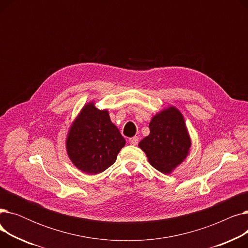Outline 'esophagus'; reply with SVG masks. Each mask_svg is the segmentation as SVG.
<instances>
[{"label": "esophagus", "mask_w": 248, "mask_h": 248, "mask_svg": "<svg viewBox=\"0 0 248 248\" xmlns=\"http://www.w3.org/2000/svg\"><path fill=\"white\" fill-rule=\"evenodd\" d=\"M129 144L133 145V146H137L139 144V137H133L128 140Z\"/></svg>", "instance_id": "34e87169"}]
</instances>
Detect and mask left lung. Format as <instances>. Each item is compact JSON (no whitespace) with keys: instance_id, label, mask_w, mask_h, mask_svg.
Returning <instances> with one entry per match:
<instances>
[{"instance_id":"1","label":"left lung","mask_w":248,"mask_h":248,"mask_svg":"<svg viewBox=\"0 0 248 248\" xmlns=\"http://www.w3.org/2000/svg\"><path fill=\"white\" fill-rule=\"evenodd\" d=\"M149 127L150 135L140 141L139 147L155 169L170 174L184 161L191 147L183 115L176 108H169L155 114Z\"/></svg>"}]
</instances>
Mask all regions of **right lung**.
I'll use <instances>...</instances> for the list:
<instances>
[{
  "label": "right lung",
  "instance_id": "add662e5",
  "mask_svg": "<svg viewBox=\"0 0 248 248\" xmlns=\"http://www.w3.org/2000/svg\"><path fill=\"white\" fill-rule=\"evenodd\" d=\"M125 140L111 123L108 110L88 103L70 127L66 140L72 163L86 174H98L116 160Z\"/></svg>",
  "mask_w": 248,
  "mask_h": 248
}]
</instances>
